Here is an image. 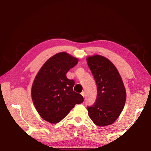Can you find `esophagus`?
<instances>
[{"mask_svg":"<svg viewBox=\"0 0 151 151\" xmlns=\"http://www.w3.org/2000/svg\"><path fill=\"white\" fill-rule=\"evenodd\" d=\"M85 92H84V91L82 92V93H81V95H82V96H83V97H85Z\"/></svg>","mask_w":151,"mask_h":151,"instance_id":"obj_1","label":"esophagus"}]
</instances>
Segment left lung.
<instances>
[{
	"instance_id": "1",
	"label": "left lung",
	"mask_w": 151,
	"mask_h": 151,
	"mask_svg": "<svg viewBox=\"0 0 151 151\" xmlns=\"http://www.w3.org/2000/svg\"><path fill=\"white\" fill-rule=\"evenodd\" d=\"M87 64L96 84L95 103L87 106L88 115L97 126H107L116 121L124 108L126 91L116 68L106 58L94 55Z\"/></svg>"
}]
</instances>
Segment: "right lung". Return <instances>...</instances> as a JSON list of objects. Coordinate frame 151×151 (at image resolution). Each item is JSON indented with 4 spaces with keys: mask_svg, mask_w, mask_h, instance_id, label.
<instances>
[{
    "mask_svg": "<svg viewBox=\"0 0 151 151\" xmlns=\"http://www.w3.org/2000/svg\"><path fill=\"white\" fill-rule=\"evenodd\" d=\"M78 63V59L66 52L50 58L36 76L31 95L40 116L50 123H57L69 113L76 104L84 101L81 94L73 91L75 81L66 73Z\"/></svg>",
    "mask_w": 151,
    "mask_h": 151,
    "instance_id": "obj_1",
    "label": "right lung"
}]
</instances>
